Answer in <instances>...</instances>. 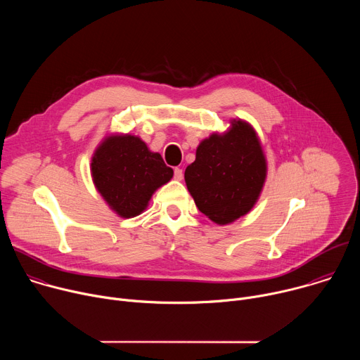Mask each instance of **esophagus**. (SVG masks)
<instances>
[{
	"mask_svg": "<svg viewBox=\"0 0 360 360\" xmlns=\"http://www.w3.org/2000/svg\"><path fill=\"white\" fill-rule=\"evenodd\" d=\"M174 178H175L176 181H182V179H184V172H182L181 168H175V169H174Z\"/></svg>",
	"mask_w": 360,
	"mask_h": 360,
	"instance_id": "obj_1",
	"label": "esophagus"
}]
</instances>
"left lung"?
Segmentation results:
<instances>
[{
	"label": "left lung",
	"mask_w": 360,
	"mask_h": 360,
	"mask_svg": "<svg viewBox=\"0 0 360 360\" xmlns=\"http://www.w3.org/2000/svg\"><path fill=\"white\" fill-rule=\"evenodd\" d=\"M266 179V158L250 124L231 121L224 134H212L196 148L185 169V182L198 210L218 225L246 215Z\"/></svg>",
	"instance_id": "8db88e82"
}]
</instances>
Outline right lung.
<instances>
[{
    "instance_id": "add662e5",
    "label": "right lung",
    "mask_w": 360,
    "mask_h": 360,
    "mask_svg": "<svg viewBox=\"0 0 360 360\" xmlns=\"http://www.w3.org/2000/svg\"><path fill=\"white\" fill-rule=\"evenodd\" d=\"M91 175L108 207L121 218L145 211L158 188L174 176L158 152H150L135 135H110L94 152Z\"/></svg>"
}]
</instances>
